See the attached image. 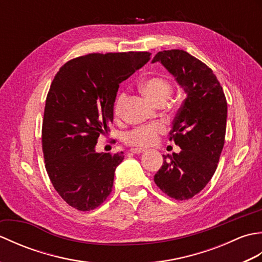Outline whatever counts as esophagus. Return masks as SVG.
Returning a JSON list of instances; mask_svg holds the SVG:
<instances>
[{
  "mask_svg": "<svg viewBox=\"0 0 262 262\" xmlns=\"http://www.w3.org/2000/svg\"><path fill=\"white\" fill-rule=\"evenodd\" d=\"M130 152L134 153V154H141L143 152H145V149L140 148V147H134V148H130Z\"/></svg>",
  "mask_w": 262,
  "mask_h": 262,
  "instance_id": "1",
  "label": "esophagus"
}]
</instances>
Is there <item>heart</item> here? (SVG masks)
Here are the masks:
<instances>
[{
  "label": "heart",
  "mask_w": 262,
  "mask_h": 262,
  "mask_svg": "<svg viewBox=\"0 0 262 262\" xmlns=\"http://www.w3.org/2000/svg\"><path fill=\"white\" fill-rule=\"evenodd\" d=\"M142 90L145 96L154 103H159L161 101H166L172 93L171 83L161 76L148 77L142 83ZM126 100V93L121 92L117 97L114 113L116 116H120L121 108ZM166 127L162 122H155V124L141 125L135 127L134 129L127 132L124 140L127 144L132 146L137 147H148L155 145L159 142L160 136L164 134Z\"/></svg>",
  "instance_id": "obj_1"
}]
</instances>
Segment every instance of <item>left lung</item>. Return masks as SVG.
I'll list each match as a JSON object with an SVG mask.
<instances>
[{"mask_svg":"<svg viewBox=\"0 0 262 262\" xmlns=\"http://www.w3.org/2000/svg\"><path fill=\"white\" fill-rule=\"evenodd\" d=\"M161 62L187 93L173 120L170 141L180 153L163 155L154 182L169 197L192 198L214 176L225 143L227 102L214 72L181 49L159 52Z\"/></svg>","mask_w":262,"mask_h":262,"instance_id":"8db88e82","label":"left lung"}]
</instances>
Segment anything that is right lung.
Masks as SVG:
<instances>
[{"instance_id": "obj_1", "label": "right lung", "mask_w": 262, "mask_h": 262, "mask_svg": "<svg viewBox=\"0 0 262 262\" xmlns=\"http://www.w3.org/2000/svg\"><path fill=\"white\" fill-rule=\"evenodd\" d=\"M148 52L88 54L69 60L49 88L41 145L55 190L72 207H99L113 190L115 170L124 152L97 153L109 132L119 84L145 65Z\"/></svg>"}]
</instances>
